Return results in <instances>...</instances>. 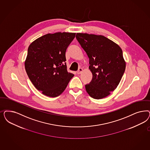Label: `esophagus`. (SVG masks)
Listing matches in <instances>:
<instances>
[{"mask_svg": "<svg viewBox=\"0 0 150 150\" xmlns=\"http://www.w3.org/2000/svg\"><path fill=\"white\" fill-rule=\"evenodd\" d=\"M83 72V69L82 68H79V69H78V71L77 72V73L78 74H81L82 72Z\"/></svg>", "mask_w": 150, "mask_h": 150, "instance_id": "esophagus-1", "label": "esophagus"}]
</instances>
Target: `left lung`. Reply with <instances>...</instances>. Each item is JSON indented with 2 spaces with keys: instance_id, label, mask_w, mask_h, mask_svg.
I'll list each match as a JSON object with an SVG mask.
<instances>
[{
  "instance_id": "1",
  "label": "left lung",
  "mask_w": 150,
  "mask_h": 150,
  "mask_svg": "<svg viewBox=\"0 0 150 150\" xmlns=\"http://www.w3.org/2000/svg\"><path fill=\"white\" fill-rule=\"evenodd\" d=\"M76 38L89 58L92 81L86 86L91 97L100 99L108 96L121 81L126 68L120 47L103 35L77 33Z\"/></svg>"
}]
</instances>
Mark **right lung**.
<instances>
[{
	"instance_id": "1",
	"label": "right lung",
	"mask_w": 150,
	"mask_h": 150,
	"mask_svg": "<svg viewBox=\"0 0 150 150\" xmlns=\"http://www.w3.org/2000/svg\"><path fill=\"white\" fill-rule=\"evenodd\" d=\"M76 33L47 34L30 45L25 68L35 87L50 97H58L74 74L68 72L66 51Z\"/></svg>"
}]
</instances>
